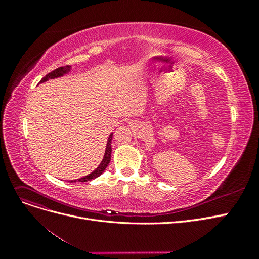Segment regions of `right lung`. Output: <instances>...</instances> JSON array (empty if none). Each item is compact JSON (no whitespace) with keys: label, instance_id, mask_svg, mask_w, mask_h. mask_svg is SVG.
<instances>
[{"label":"right lung","instance_id":"add662e5","mask_svg":"<svg viewBox=\"0 0 259 259\" xmlns=\"http://www.w3.org/2000/svg\"><path fill=\"white\" fill-rule=\"evenodd\" d=\"M70 69H71V66H64V67H59V68H57V69H55L54 71H52V72L46 74V75L43 77V79L40 81V83L48 81V80H50V79H55V77H58V76L64 75L65 73H68V72L70 71ZM112 135H113V134H110V136H109V138H108L107 147H106V153H105V156H104L103 161H101V163H100V165H99L95 170H94L92 174H90V175H88V176H85V177H83V178L77 179L76 182H81V183L89 182V180H92V179H94V178H96V177L100 176L101 174L104 173V170L107 168V166L109 165V163H110V160H111V151H112V149H111V140H112ZM70 182H71V183H75V180H70Z\"/></svg>","mask_w":259,"mask_h":259}]
</instances>
